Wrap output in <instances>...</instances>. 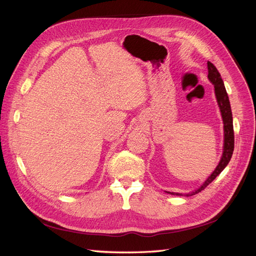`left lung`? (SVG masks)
Wrapping results in <instances>:
<instances>
[{
    "instance_id": "1",
    "label": "left lung",
    "mask_w": 256,
    "mask_h": 256,
    "mask_svg": "<svg viewBox=\"0 0 256 256\" xmlns=\"http://www.w3.org/2000/svg\"><path fill=\"white\" fill-rule=\"evenodd\" d=\"M208 80L211 81L212 84L214 85L215 96H216V100H218V107L220 109L222 123H224V149H222L224 152H222V156L218 166H216V168L214 170L211 176H208V180L203 182V184L198 189H196V190H194L192 194H186L185 196H187L200 192L208 184H211V182L216 178V176H218L220 174V172L227 166L229 161H230L232 152H234V147L232 114L230 102H229V98L227 95L224 82H222V76L220 74L218 70L216 69V67L212 62H208ZM168 194H176V196H184L182 194H178V192H168Z\"/></svg>"
}]
</instances>
